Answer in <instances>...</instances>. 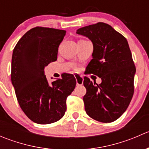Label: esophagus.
<instances>
[{
	"label": "esophagus",
	"mask_w": 149,
	"mask_h": 149,
	"mask_svg": "<svg viewBox=\"0 0 149 149\" xmlns=\"http://www.w3.org/2000/svg\"><path fill=\"white\" fill-rule=\"evenodd\" d=\"M75 78H76L77 85H82V84H83L84 79L82 78V76H81L79 74H76L75 75Z\"/></svg>",
	"instance_id": "1"
}]
</instances>
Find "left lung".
Segmentation results:
<instances>
[{
	"instance_id": "8db88e82",
	"label": "left lung",
	"mask_w": 149,
	"mask_h": 149,
	"mask_svg": "<svg viewBox=\"0 0 149 149\" xmlns=\"http://www.w3.org/2000/svg\"><path fill=\"white\" fill-rule=\"evenodd\" d=\"M76 33L92 42L93 58L86 70L102 79L97 84L84 77L86 112L102 123L115 121L125 112L134 93L136 66L127 40L103 22L79 29Z\"/></svg>"
}]
</instances>
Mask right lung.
Here are the masks:
<instances>
[{
    "label": "right lung",
    "mask_w": 149,
    "mask_h": 149,
    "mask_svg": "<svg viewBox=\"0 0 149 149\" xmlns=\"http://www.w3.org/2000/svg\"><path fill=\"white\" fill-rule=\"evenodd\" d=\"M65 30L36 26L31 29L15 46L11 61V82L19 106L25 115L38 124L61 120L66 111V99L76 87L73 75L49 84L45 67L57 61Z\"/></svg>",
    "instance_id": "obj_1"
}]
</instances>
